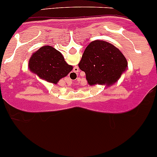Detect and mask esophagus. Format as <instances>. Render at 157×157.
I'll return each mask as SVG.
<instances>
[{
  "label": "esophagus",
  "mask_w": 157,
  "mask_h": 157,
  "mask_svg": "<svg viewBox=\"0 0 157 157\" xmlns=\"http://www.w3.org/2000/svg\"><path fill=\"white\" fill-rule=\"evenodd\" d=\"M79 72V68L77 67H75L74 68V71L73 72H71V77H74V78H75V77H77V73Z\"/></svg>",
  "instance_id": "34e87169"
}]
</instances>
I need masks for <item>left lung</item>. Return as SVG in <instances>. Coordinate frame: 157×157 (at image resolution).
Instances as JSON below:
<instances>
[{
	"label": "left lung",
	"instance_id": "left-lung-1",
	"mask_svg": "<svg viewBox=\"0 0 157 157\" xmlns=\"http://www.w3.org/2000/svg\"><path fill=\"white\" fill-rule=\"evenodd\" d=\"M78 66L86 74L90 85L112 84L125 71L127 61L118 48L97 40L86 47Z\"/></svg>",
	"mask_w": 157,
	"mask_h": 157
}]
</instances>
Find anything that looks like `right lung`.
Listing matches in <instances>:
<instances>
[{"instance_id":"1","label":"right lung","mask_w":157,"mask_h":157,"mask_svg":"<svg viewBox=\"0 0 157 157\" xmlns=\"http://www.w3.org/2000/svg\"><path fill=\"white\" fill-rule=\"evenodd\" d=\"M29 67L40 78L55 84L73 69L66 63L61 53L51 46L42 47L33 54Z\"/></svg>"}]
</instances>
